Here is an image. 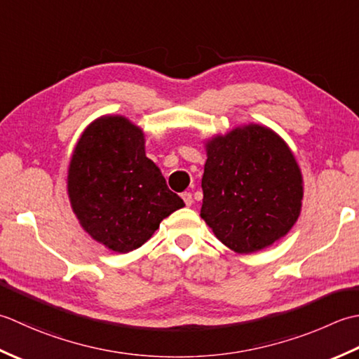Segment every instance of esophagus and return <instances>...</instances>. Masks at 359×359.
Returning a JSON list of instances; mask_svg holds the SVG:
<instances>
[{
    "mask_svg": "<svg viewBox=\"0 0 359 359\" xmlns=\"http://www.w3.org/2000/svg\"><path fill=\"white\" fill-rule=\"evenodd\" d=\"M181 198L184 200V203H186V206H192V203H194V198H192V194L190 192H184L181 195Z\"/></svg>",
    "mask_w": 359,
    "mask_h": 359,
    "instance_id": "obj_1",
    "label": "esophagus"
}]
</instances>
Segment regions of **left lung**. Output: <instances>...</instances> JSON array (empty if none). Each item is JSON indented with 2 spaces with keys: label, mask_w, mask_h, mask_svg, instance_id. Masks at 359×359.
I'll return each instance as SVG.
<instances>
[{
  "label": "left lung",
  "mask_w": 359,
  "mask_h": 359,
  "mask_svg": "<svg viewBox=\"0 0 359 359\" xmlns=\"http://www.w3.org/2000/svg\"><path fill=\"white\" fill-rule=\"evenodd\" d=\"M201 218L238 254H252L287 236L302 209L304 180L283 139L248 123L208 139Z\"/></svg>",
  "instance_id": "8db88e82"
}]
</instances>
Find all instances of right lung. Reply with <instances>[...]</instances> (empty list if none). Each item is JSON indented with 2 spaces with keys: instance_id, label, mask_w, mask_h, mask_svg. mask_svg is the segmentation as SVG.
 I'll return each instance as SVG.
<instances>
[{
  "instance_id": "right-lung-1",
  "label": "right lung",
  "mask_w": 359,
  "mask_h": 359,
  "mask_svg": "<svg viewBox=\"0 0 359 359\" xmlns=\"http://www.w3.org/2000/svg\"><path fill=\"white\" fill-rule=\"evenodd\" d=\"M68 196L83 231L109 251L126 254L184 206L145 156L141 127L123 116H100L80 136L68 167Z\"/></svg>"
}]
</instances>
